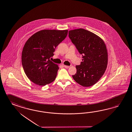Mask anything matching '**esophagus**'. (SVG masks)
<instances>
[{"instance_id":"1","label":"esophagus","mask_w":132,"mask_h":132,"mask_svg":"<svg viewBox=\"0 0 132 132\" xmlns=\"http://www.w3.org/2000/svg\"><path fill=\"white\" fill-rule=\"evenodd\" d=\"M64 68H69V66L64 65Z\"/></svg>"}]
</instances>
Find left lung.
I'll return each instance as SVG.
<instances>
[{"label": "left lung", "mask_w": 132, "mask_h": 132, "mask_svg": "<svg viewBox=\"0 0 132 132\" xmlns=\"http://www.w3.org/2000/svg\"><path fill=\"white\" fill-rule=\"evenodd\" d=\"M68 35L83 58L80 64L76 65L77 73L72 77L83 87L93 86L102 78L107 67L105 43L98 35L83 29L69 30Z\"/></svg>", "instance_id": "obj_1"}]
</instances>
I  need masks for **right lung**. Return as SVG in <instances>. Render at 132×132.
Instances as JSON below:
<instances>
[{
    "mask_svg": "<svg viewBox=\"0 0 132 132\" xmlns=\"http://www.w3.org/2000/svg\"><path fill=\"white\" fill-rule=\"evenodd\" d=\"M68 33L67 30H43L27 40L22 52L21 62L25 73L30 81L39 86L54 81L59 68L50 58Z\"/></svg>",
    "mask_w": 132,
    "mask_h": 132,
    "instance_id": "right-lung-1",
    "label": "right lung"
}]
</instances>
